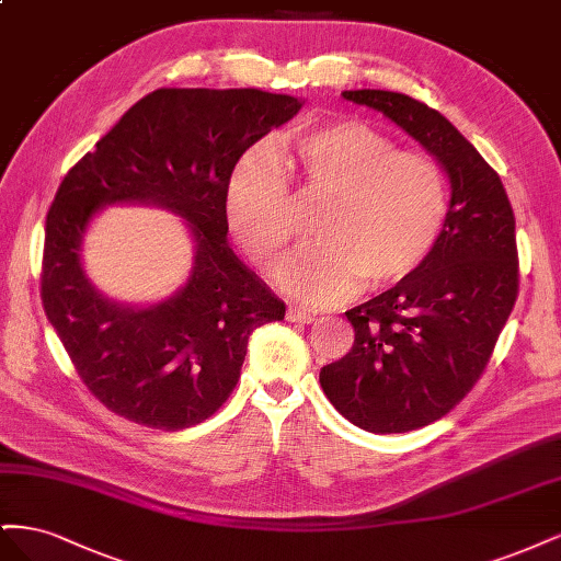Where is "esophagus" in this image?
<instances>
[{
	"label": "esophagus",
	"instance_id": "1",
	"mask_svg": "<svg viewBox=\"0 0 561 561\" xmlns=\"http://www.w3.org/2000/svg\"><path fill=\"white\" fill-rule=\"evenodd\" d=\"M285 318L290 320V322H311L313 320V316L311 313H307V311H301V309H297V307H290L285 311Z\"/></svg>",
	"mask_w": 561,
	"mask_h": 561
}]
</instances>
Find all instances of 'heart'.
<instances>
[{"label": "heart", "instance_id": "heart-1", "mask_svg": "<svg viewBox=\"0 0 561 561\" xmlns=\"http://www.w3.org/2000/svg\"><path fill=\"white\" fill-rule=\"evenodd\" d=\"M301 203L328 201L316 245L276 268L283 290L307 304H336L367 280L386 290L410 278L431 252L447 217V190L435 163L363 122H336L290 135L278 161L250 151L227 182V222L252 262L274 264L295 233Z\"/></svg>", "mask_w": 561, "mask_h": 561}]
</instances>
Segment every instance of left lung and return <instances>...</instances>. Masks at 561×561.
Returning <instances> with one entry per match:
<instances>
[{
    "mask_svg": "<svg viewBox=\"0 0 561 561\" xmlns=\"http://www.w3.org/2000/svg\"><path fill=\"white\" fill-rule=\"evenodd\" d=\"M381 112L443 165L451 198L419 271L346 311L353 348L320 369L334 410L369 433H407L443 419L484 371L517 299L511 201L480 151L447 118L393 91H344Z\"/></svg>",
    "mask_w": 561,
    "mask_h": 561,
    "instance_id": "obj_1",
    "label": "left lung"
}]
</instances>
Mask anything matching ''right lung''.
I'll return each instance as SVG.
<instances>
[{"label": "right lung", "mask_w": 561, "mask_h": 561, "mask_svg": "<svg viewBox=\"0 0 561 561\" xmlns=\"http://www.w3.org/2000/svg\"><path fill=\"white\" fill-rule=\"evenodd\" d=\"M301 110L257 89H159L138 100L58 186L46 215L42 304L81 381L107 410L159 431L213 416L241 377L248 339L285 304L227 243V182L243 151ZM171 209L195 262L171 297L138 308L100 294L82 236L107 205Z\"/></svg>", "instance_id": "1"}]
</instances>
